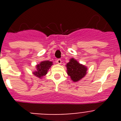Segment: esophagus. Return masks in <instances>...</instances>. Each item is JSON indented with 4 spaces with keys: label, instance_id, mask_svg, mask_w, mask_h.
Wrapping results in <instances>:
<instances>
[{
    "label": "esophagus",
    "instance_id": "1",
    "mask_svg": "<svg viewBox=\"0 0 121 121\" xmlns=\"http://www.w3.org/2000/svg\"><path fill=\"white\" fill-rule=\"evenodd\" d=\"M56 62H57L58 64H59V65H60V64H62L61 59H57V60H56Z\"/></svg>",
    "mask_w": 121,
    "mask_h": 121
}]
</instances>
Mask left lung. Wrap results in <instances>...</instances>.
I'll return each mask as SVG.
<instances>
[{
    "label": "left lung",
    "instance_id": "left-lung-1",
    "mask_svg": "<svg viewBox=\"0 0 121 121\" xmlns=\"http://www.w3.org/2000/svg\"><path fill=\"white\" fill-rule=\"evenodd\" d=\"M66 67L67 74L73 82L79 81L84 78L88 70L86 66L78 62V60L74 58L70 59L69 62L66 65Z\"/></svg>",
    "mask_w": 121,
    "mask_h": 121
}]
</instances>
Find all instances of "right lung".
<instances>
[{
    "instance_id": "right-lung-1",
    "label": "right lung",
    "mask_w": 121,
    "mask_h": 121,
    "mask_svg": "<svg viewBox=\"0 0 121 121\" xmlns=\"http://www.w3.org/2000/svg\"><path fill=\"white\" fill-rule=\"evenodd\" d=\"M53 65V62L49 60H43L40 62L39 64L36 65V69L35 71H33V74L37 78L41 79L43 78V76L47 74L48 71Z\"/></svg>"
}]
</instances>
